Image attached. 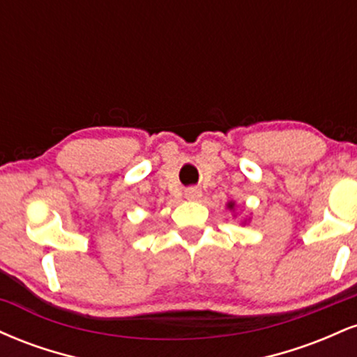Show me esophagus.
I'll return each instance as SVG.
<instances>
[{"instance_id":"34e87169","label":"esophagus","mask_w":357,"mask_h":357,"mask_svg":"<svg viewBox=\"0 0 357 357\" xmlns=\"http://www.w3.org/2000/svg\"><path fill=\"white\" fill-rule=\"evenodd\" d=\"M184 195H186L188 199H198L199 196H202V191H199L198 188H188V190L184 191Z\"/></svg>"}]
</instances>
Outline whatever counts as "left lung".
Returning <instances> with one entry per match:
<instances>
[{"instance_id": "8db88e82", "label": "left lung", "mask_w": 357, "mask_h": 357, "mask_svg": "<svg viewBox=\"0 0 357 357\" xmlns=\"http://www.w3.org/2000/svg\"><path fill=\"white\" fill-rule=\"evenodd\" d=\"M228 206H230V208H233V203H230V204H228Z\"/></svg>"}]
</instances>
